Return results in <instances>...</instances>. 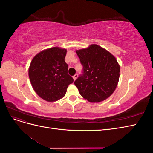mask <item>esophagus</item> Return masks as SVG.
<instances>
[{
  "mask_svg": "<svg viewBox=\"0 0 153 153\" xmlns=\"http://www.w3.org/2000/svg\"><path fill=\"white\" fill-rule=\"evenodd\" d=\"M77 77H78V74H75V75H74L73 76L74 80H75L76 78H77Z\"/></svg>",
  "mask_w": 153,
  "mask_h": 153,
  "instance_id": "1",
  "label": "esophagus"
}]
</instances>
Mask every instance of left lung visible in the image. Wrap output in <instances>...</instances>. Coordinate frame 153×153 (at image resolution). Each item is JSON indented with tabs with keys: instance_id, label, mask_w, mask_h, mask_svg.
Returning <instances> with one entry per match:
<instances>
[{
	"instance_id": "left-lung-1",
	"label": "left lung",
	"mask_w": 153,
	"mask_h": 153,
	"mask_svg": "<svg viewBox=\"0 0 153 153\" xmlns=\"http://www.w3.org/2000/svg\"><path fill=\"white\" fill-rule=\"evenodd\" d=\"M76 52L83 66L82 73L74 82L80 95L92 103L108 98L119 82L120 66L116 59L97 45Z\"/></svg>"
}]
</instances>
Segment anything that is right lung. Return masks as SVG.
<instances>
[{"instance_id":"obj_1","label":"right lung","mask_w":153,"mask_h":153,"mask_svg":"<svg viewBox=\"0 0 153 153\" xmlns=\"http://www.w3.org/2000/svg\"><path fill=\"white\" fill-rule=\"evenodd\" d=\"M66 50L53 47L37 54L32 60L29 76L32 87L41 98L52 102L66 94L73 78L68 73L64 61Z\"/></svg>"}]
</instances>
